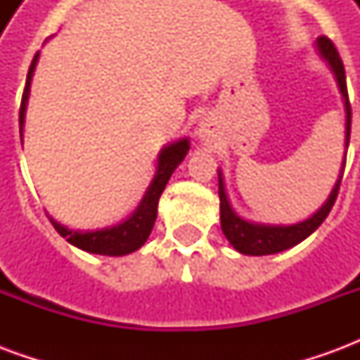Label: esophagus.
<instances>
[{"instance_id":"esophagus-1","label":"esophagus","mask_w":360,"mask_h":360,"mask_svg":"<svg viewBox=\"0 0 360 360\" xmlns=\"http://www.w3.org/2000/svg\"><path fill=\"white\" fill-rule=\"evenodd\" d=\"M212 133H214V131H212L210 123H206V121H202V123H200V127H198V134H200L202 139H210Z\"/></svg>"}]
</instances>
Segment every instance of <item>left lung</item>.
I'll return each mask as SVG.
<instances>
[{"label": "left lung", "mask_w": 360, "mask_h": 360, "mask_svg": "<svg viewBox=\"0 0 360 360\" xmlns=\"http://www.w3.org/2000/svg\"><path fill=\"white\" fill-rule=\"evenodd\" d=\"M318 51L320 56L330 63L333 75H335V81L343 96V102H345V111H347V125H345V146H349V136H351V103H349V94H347V82H345V69H343V61L340 58V51L333 46V42L328 36H318L316 40ZM347 154V152H345ZM343 169H345V162L341 167L340 179L333 187L332 195L326 200V204L320 210L309 218L307 221L301 224H295V226H258V224H249L241 219L229 206L227 200L226 188H224V181L219 175V219H221V231L227 237V241L233 245L235 249L243 252V255H252V257H264V255H276L281 250L291 249L295 245H299L302 239H307L318 226L328 218V214L332 210L333 202L338 198L340 193L341 179H343Z\"/></svg>", "instance_id": "1"}]
</instances>
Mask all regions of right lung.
<instances>
[{
    "instance_id": "1",
    "label": "right lung",
    "mask_w": 360,
    "mask_h": 360,
    "mask_svg": "<svg viewBox=\"0 0 360 360\" xmlns=\"http://www.w3.org/2000/svg\"><path fill=\"white\" fill-rule=\"evenodd\" d=\"M36 59H38V53L32 59L30 63V69H28L27 75V84H25V92H22V100H20V111H19V125L20 133H22V123H25V110H27V100L28 92H30V81H32V73H34ZM188 150V141L183 139V141L175 142L172 146L162 150V154L158 158V172L156 177L152 181V185L146 191V195L142 198L141 206L136 208L131 218L119 224L115 227H110V229H100V231H86V233H81V231H69L67 227L59 226L58 221L50 219L53 227L58 229V233L61 237H65L67 241L79 247V249L86 250V252H94V255H105V257H123V255H129L133 250L141 249L142 245L148 239L150 231L154 227V221H156L158 214V200L164 193L167 181L172 177V173L175 172V167L183 162V158L187 156Z\"/></svg>"
}]
</instances>
